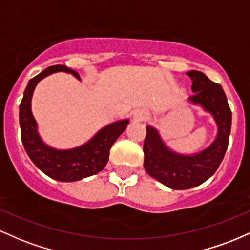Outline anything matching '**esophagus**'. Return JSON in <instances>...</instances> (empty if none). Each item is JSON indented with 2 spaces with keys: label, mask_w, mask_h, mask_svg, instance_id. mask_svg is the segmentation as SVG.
Segmentation results:
<instances>
[{
  "label": "esophagus",
  "mask_w": 250,
  "mask_h": 250,
  "mask_svg": "<svg viewBox=\"0 0 250 250\" xmlns=\"http://www.w3.org/2000/svg\"><path fill=\"white\" fill-rule=\"evenodd\" d=\"M147 117H148L147 112L144 110H138L133 113V119L136 120V122H143V120L146 119Z\"/></svg>",
  "instance_id": "1"
}]
</instances>
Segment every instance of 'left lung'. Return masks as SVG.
Instances as JSON below:
<instances>
[{"label": "left lung", "instance_id": "1", "mask_svg": "<svg viewBox=\"0 0 250 250\" xmlns=\"http://www.w3.org/2000/svg\"><path fill=\"white\" fill-rule=\"evenodd\" d=\"M192 80L195 94L189 98L214 117L217 136L208 147L195 155H181L169 148L161 134L152 126H146L144 140V167L151 177L173 190L191 189L211 177L222 162L228 148L231 128V111L222 86L214 83L204 73H187Z\"/></svg>", "mask_w": 250, "mask_h": 250}]
</instances>
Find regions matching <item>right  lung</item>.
Returning <instances> with one entry per match:
<instances>
[{
    "label": "right lung",
    "instance_id": "right-lung-1",
    "mask_svg": "<svg viewBox=\"0 0 250 250\" xmlns=\"http://www.w3.org/2000/svg\"><path fill=\"white\" fill-rule=\"evenodd\" d=\"M57 72L71 73L77 79L80 75L63 64H55L29 80L20 104L21 138L27 155L42 172L60 182H75L102 171L107 164L110 150L118 137L125 131L128 119L118 120L98 131L92 139L81 146L58 150L44 144L38 132V124L32 113V97L39 81Z\"/></svg>",
    "mask_w": 250,
    "mask_h": 250
}]
</instances>
